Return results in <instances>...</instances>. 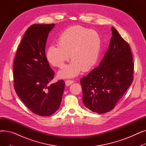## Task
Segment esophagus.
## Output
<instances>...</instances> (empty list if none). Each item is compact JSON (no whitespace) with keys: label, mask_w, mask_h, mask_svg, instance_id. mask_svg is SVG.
I'll use <instances>...</instances> for the list:
<instances>
[{"label":"esophagus","mask_w":146,"mask_h":146,"mask_svg":"<svg viewBox=\"0 0 146 146\" xmlns=\"http://www.w3.org/2000/svg\"><path fill=\"white\" fill-rule=\"evenodd\" d=\"M73 83H74V81L72 80H67L65 82V83H66V86H70V85H72V84Z\"/></svg>","instance_id":"esophagus-1"}]
</instances>
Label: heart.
<instances>
[{
    "instance_id": "1",
    "label": "heart",
    "mask_w": 146,
    "mask_h": 146,
    "mask_svg": "<svg viewBox=\"0 0 146 146\" xmlns=\"http://www.w3.org/2000/svg\"><path fill=\"white\" fill-rule=\"evenodd\" d=\"M57 45H51L46 52L48 62L63 67L70 58L72 62L58 72L60 78H73L82 70L88 72L96 63L101 47V40L95 31L82 26L68 27L59 35Z\"/></svg>"
}]
</instances>
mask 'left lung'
Wrapping results in <instances>:
<instances>
[{
  "mask_svg": "<svg viewBox=\"0 0 146 146\" xmlns=\"http://www.w3.org/2000/svg\"><path fill=\"white\" fill-rule=\"evenodd\" d=\"M112 35L99 66L80 80L84 105L98 113L113 110L133 81L134 66L129 45L113 27Z\"/></svg>",
  "mask_w": 146,
  "mask_h": 146,
  "instance_id": "1",
  "label": "left lung"
}]
</instances>
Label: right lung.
Returning a JSON list of instances; mask_svg holds the SVG:
<instances>
[{
  "mask_svg": "<svg viewBox=\"0 0 146 146\" xmlns=\"http://www.w3.org/2000/svg\"><path fill=\"white\" fill-rule=\"evenodd\" d=\"M55 24H34L26 31L15 56L13 86L30 111L38 115L50 116L59 108L65 82L52 83L54 72L45 52L48 33Z\"/></svg>",
  "mask_w": 146,
  "mask_h": 146,
  "instance_id": "obj_1",
  "label": "right lung"
}]
</instances>
